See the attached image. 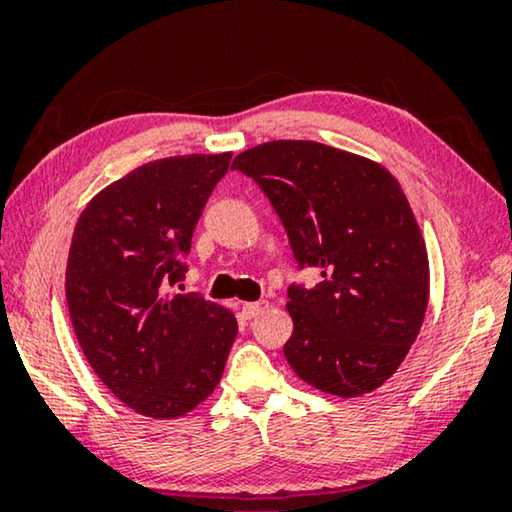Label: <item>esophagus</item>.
I'll use <instances>...</instances> for the list:
<instances>
[{"label":"esophagus","mask_w":512,"mask_h":512,"mask_svg":"<svg viewBox=\"0 0 512 512\" xmlns=\"http://www.w3.org/2000/svg\"><path fill=\"white\" fill-rule=\"evenodd\" d=\"M268 300H256V303H244L242 305V317L244 319H254L258 317V314H263L265 310H268Z\"/></svg>","instance_id":"1"}]
</instances>
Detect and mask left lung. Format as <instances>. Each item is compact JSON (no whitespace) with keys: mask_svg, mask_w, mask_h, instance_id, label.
<instances>
[{"mask_svg":"<svg viewBox=\"0 0 512 512\" xmlns=\"http://www.w3.org/2000/svg\"><path fill=\"white\" fill-rule=\"evenodd\" d=\"M261 186L314 289L289 286L284 356L326 394L373 391L401 366L429 303V256L403 188L387 167L303 139H277L233 160Z\"/></svg>","mask_w":512,"mask_h":512,"instance_id":"8db88e82","label":"left lung"}]
</instances>
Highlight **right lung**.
<instances>
[{"label":"right lung","mask_w":512,"mask_h":512,"mask_svg":"<svg viewBox=\"0 0 512 512\" xmlns=\"http://www.w3.org/2000/svg\"><path fill=\"white\" fill-rule=\"evenodd\" d=\"M233 153L146 163L104 188L76 221L65 296L90 368L139 415L174 419L219 384L237 319L184 277L195 223Z\"/></svg>","instance_id":"1"}]
</instances>
